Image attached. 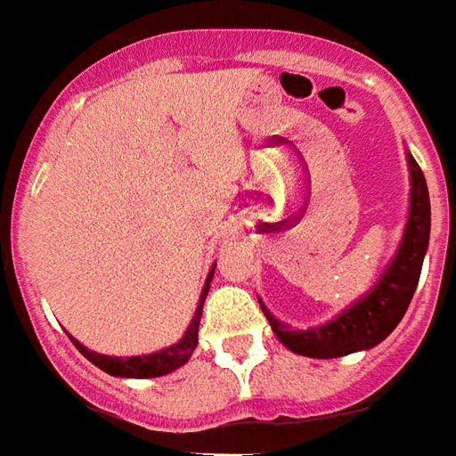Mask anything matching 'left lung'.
Instances as JSON below:
<instances>
[{
  "instance_id": "1",
  "label": "left lung",
  "mask_w": 456,
  "mask_h": 456,
  "mask_svg": "<svg viewBox=\"0 0 456 456\" xmlns=\"http://www.w3.org/2000/svg\"><path fill=\"white\" fill-rule=\"evenodd\" d=\"M410 165V216H407L405 235L400 240L398 254L393 256L377 285L358 298L351 308L338 313L337 318L311 330H289L285 322L273 318L261 301V311L271 322L278 338L298 355L308 358H341L348 353L365 351L381 344L405 315L407 305L417 289L421 264H424L428 235H431V202L428 188L417 159L407 152Z\"/></svg>"
}]
</instances>
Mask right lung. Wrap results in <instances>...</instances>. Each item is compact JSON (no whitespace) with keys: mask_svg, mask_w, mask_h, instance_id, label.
Segmentation results:
<instances>
[{"mask_svg":"<svg viewBox=\"0 0 456 456\" xmlns=\"http://www.w3.org/2000/svg\"><path fill=\"white\" fill-rule=\"evenodd\" d=\"M214 278V268L207 275V282L202 287V294H200L198 301V311L192 315L191 327L185 330L183 338L178 341V344L169 346V348H162L158 353H151V355H134V358H112V355H101V353L89 351L86 346H82L77 338H72L70 341L75 344L79 353H82L84 358L94 362L98 370H103V372L112 374V377H129V379H151V377H162V374H169L174 370H178L181 365L188 362V358L195 351V346H198V330H200V318H202V305H205L207 291H209V282Z\"/></svg>","mask_w":456,"mask_h":456,"instance_id":"add662e5","label":"right lung"}]
</instances>
